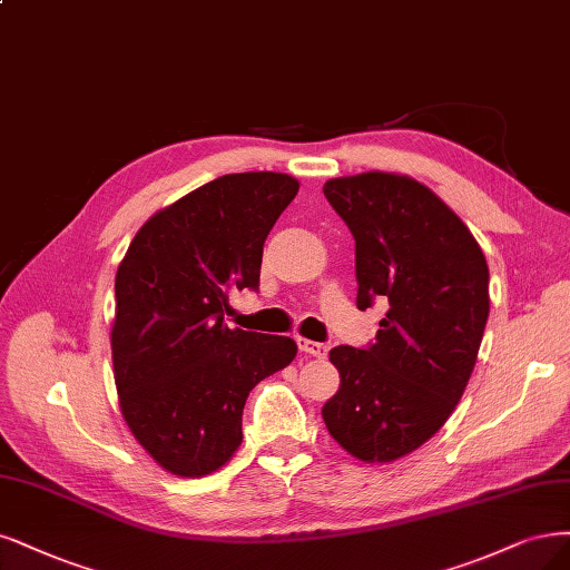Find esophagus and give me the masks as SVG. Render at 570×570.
Here are the masks:
<instances>
[{
	"mask_svg": "<svg viewBox=\"0 0 570 570\" xmlns=\"http://www.w3.org/2000/svg\"><path fill=\"white\" fill-rule=\"evenodd\" d=\"M297 344H299V348H302L304 353H308V356H316V358H325V356H327V346L321 344V342H313V340L299 337Z\"/></svg>",
	"mask_w": 570,
	"mask_h": 570,
	"instance_id": "obj_1",
	"label": "esophagus"
}]
</instances>
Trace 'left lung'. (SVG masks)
<instances>
[{
	"label": "left lung",
	"instance_id": "left-lung-1",
	"mask_svg": "<svg viewBox=\"0 0 570 570\" xmlns=\"http://www.w3.org/2000/svg\"><path fill=\"white\" fill-rule=\"evenodd\" d=\"M323 193L356 240L358 308L389 304L375 344L330 351L342 382L323 420L353 458L394 462L464 394L490 311L488 264L458 214L410 176H342Z\"/></svg>",
	"mask_w": 570,
	"mask_h": 570
}]
</instances>
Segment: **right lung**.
<instances>
[{
	"instance_id": "1",
	"label": "right lung",
	"mask_w": 570,
	"mask_h": 570,
	"mask_svg": "<svg viewBox=\"0 0 570 570\" xmlns=\"http://www.w3.org/2000/svg\"><path fill=\"white\" fill-rule=\"evenodd\" d=\"M299 181L224 174L139 228L115 276V386L134 439L167 472L200 479L243 443L249 391L297 356L289 337L224 323L257 289L266 235Z\"/></svg>"
}]
</instances>
